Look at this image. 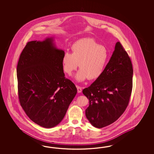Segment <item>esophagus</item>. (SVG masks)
I'll return each instance as SVG.
<instances>
[{"label":"esophagus","instance_id":"1","mask_svg":"<svg viewBox=\"0 0 154 154\" xmlns=\"http://www.w3.org/2000/svg\"><path fill=\"white\" fill-rule=\"evenodd\" d=\"M76 88H77V90H78V93H80L82 91V88L79 86H76Z\"/></svg>","mask_w":154,"mask_h":154}]
</instances>
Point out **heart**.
Instances as JSON below:
<instances>
[{
    "label": "heart",
    "instance_id": "heart-1",
    "mask_svg": "<svg viewBox=\"0 0 154 154\" xmlns=\"http://www.w3.org/2000/svg\"><path fill=\"white\" fill-rule=\"evenodd\" d=\"M72 53L66 52L62 58L63 70L70 75L79 66L75 78L78 82L95 80L101 75L108 59V51L95 39L86 38L73 44Z\"/></svg>",
    "mask_w": 154,
    "mask_h": 154
}]
</instances>
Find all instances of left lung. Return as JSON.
Returning a JSON list of instances; mask_svg holds the SVG:
<instances>
[{
    "mask_svg": "<svg viewBox=\"0 0 154 154\" xmlns=\"http://www.w3.org/2000/svg\"><path fill=\"white\" fill-rule=\"evenodd\" d=\"M133 74L131 59L117 42L102 74L82 90L89 100L86 116L94 127L101 128L111 125L124 113L131 94Z\"/></svg>",
    "mask_w": 154,
    "mask_h": 154,
    "instance_id": "8db88e82",
    "label": "left lung"
}]
</instances>
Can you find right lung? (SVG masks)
Wrapping results in <instances>:
<instances>
[{
	"label": "right lung",
	"mask_w": 154,
	"mask_h": 154,
	"mask_svg": "<svg viewBox=\"0 0 154 154\" xmlns=\"http://www.w3.org/2000/svg\"><path fill=\"white\" fill-rule=\"evenodd\" d=\"M65 53L53 38L27 43L17 66L18 95L27 116L37 125L52 128L64 117L77 89L66 78L62 64Z\"/></svg>",
	"instance_id": "obj_1"
}]
</instances>
